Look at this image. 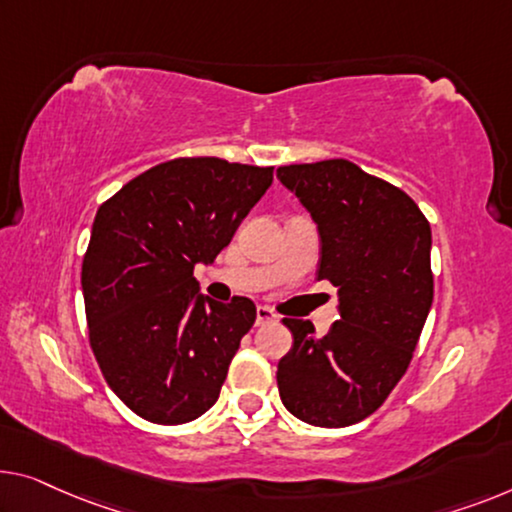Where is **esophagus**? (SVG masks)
I'll list each match as a JSON object with an SVG mask.
<instances>
[{
    "label": "esophagus",
    "mask_w": 512,
    "mask_h": 512,
    "mask_svg": "<svg viewBox=\"0 0 512 512\" xmlns=\"http://www.w3.org/2000/svg\"><path fill=\"white\" fill-rule=\"evenodd\" d=\"M271 322H278L276 312H273L269 305H257V326L271 324Z\"/></svg>",
    "instance_id": "34e87169"
}]
</instances>
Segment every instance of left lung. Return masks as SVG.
I'll use <instances>...</instances> for the list:
<instances>
[{"mask_svg":"<svg viewBox=\"0 0 512 512\" xmlns=\"http://www.w3.org/2000/svg\"><path fill=\"white\" fill-rule=\"evenodd\" d=\"M278 179L315 218L317 280L340 294L322 338L312 322L282 319L294 345L278 363L280 400L310 425H354L398 386L421 338L434 296L430 223L402 188L352 160L282 165Z\"/></svg>","mask_w":512,"mask_h":512,"instance_id":"1","label":"left lung"}]
</instances>
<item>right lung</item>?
<instances>
[{
  "label": "right lung",
  "instance_id": "1",
  "mask_svg": "<svg viewBox=\"0 0 512 512\" xmlns=\"http://www.w3.org/2000/svg\"><path fill=\"white\" fill-rule=\"evenodd\" d=\"M271 181L273 167L186 156L149 167L98 207L82 259L89 345L144 421L190 423L218 400L257 308L246 296H197L193 269L232 241Z\"/></svg>",
  "mask_w": 512,
  "mask_h": 512
}]
</instances>
